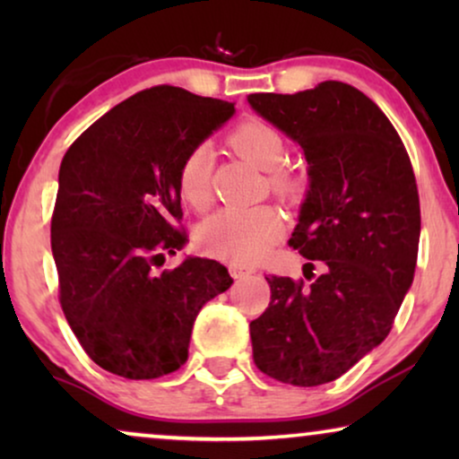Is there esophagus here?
Instances as JSON below:
<instances>
[{
  "label": "esophagus",
  "instance_id": "1",
  "mask_svg": "<svg viewBox=\"0 0 459 459\" xmlns=\"http://www.w3.org/2000/svg\"><path fill=\"white\" fill-rule=\"evenodd\" d=\"M230 273H231V278L234 280H242V278H248L250 273V269H247V267H242V265H230Z\"/></svg>",
  "mask_w": 459,
  "mask_h": 459
}]
</instances>
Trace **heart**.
I'll return each mask as SVG.
<instances>
[{"mask_svg":"<svg viewBox=\"0 0 459 459\" xmlns=\"http://www.w3.org/2000/svg\"><path fill=\"white\" fill-rule=\"evenodd\" d=\"M231 150L261 171H267V184L275 196L290 198L299 192L300 181L284 162L286 146L272 125L244 121L228 137ZM212 148L198 143L179 162L178 187L181 198L192 209L203 211L212 200ZM281 219L272 206H225L215 215L206 217L198 228V244L204 253L217 259L240 263L259 261L280 240Z\"/></svg>","mask_w":459,"mask_h":459,"instance_id":"1","label":"heart"}]
</instances>
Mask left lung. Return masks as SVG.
I'll list each match as a JSON object with an SVG mask.
<instances>
[{"label": "left lung", "instance_id": "1", "mask_svg": "<svg viewBox=\"0 0 459 459\" xmlns=\"http://www.w3.org/2000/svg\"><path fill=\"white\" fill-rule=\"evenodd\" d=\"M256 115L303 148L309 190L288 240L322 275H272L250 322L253 359L294 386L336 380L393 328L418 261L420 198L411 160L366 93L324 81L299 93H250Z\"/></svg>", "mask_w": 459, "mask_h": 459}]
</instances>
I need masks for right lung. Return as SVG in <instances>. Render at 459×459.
I'll list each match as a JSON object with an SVG mask.
<instances>
[{"instance_id":"add662e5","label":"right lung","mask_w":459,"mask_h":459,"mask_svg":"<svg viewBox=\"0 0 459 459\" xmlns=\"http://www.w3.org/2000/svg\"><path fill=\"white\" fill-rule=\"evenodd\" d=\"M234 104L156 85L100 117L66 150L52 215L60 305L91 361L152 380L187 359L206 300L231 286L228 269L187 256L179 162L234 115Z\"/></svg>"}]
</instances>
